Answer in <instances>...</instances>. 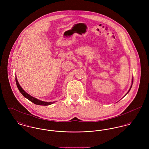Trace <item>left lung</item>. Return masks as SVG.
<instances>
[{
    "mask_svg": "<svg viewBox=\"0 0 149 149\" xmlns=\"http://www.w3.org/2000/svg\"><path fill=\"white\" fill-rule=\"evenodd\" d=\"M132 83H133V78H132V84H131V87H130V89H129V91H128V92H129V91H130V89H131V86H132ZM127 92V93H128Z\"/></svg>",
    "mask_w": 149,
    "mask_h": 149,
    "instance_id": "left-lung-1",
    "label": "left lung"
}]
</instances>
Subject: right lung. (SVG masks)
I'll return each mask as SVG.
<instances>
[{
  "label": "right lung",
  "mask_w": 149,
  "mask_h": 149,
  "mask_svg": "<svg viewBox=\"0 0 149 149\" xmlns=\"http://www.w3.org/2000/svg\"><path fill=\"white\" fill-rule=\"evenodd\" d=\"M15 81H16V84L17 85V87L19 89V91H20V92L21 93L22 95L25 97L26 98H27L28 100H29L30 102H33V103H34L35 104L37 105H40V106H48V105H50L53 103H54V102H43V101H41L36 98H34V97L30 96V95H29L28 93H27L22 88L21 86L19 85V84L18 82L17 79V77L15 78Z\"/></svg>",
  "instance_id": "1"
}]
</instances>
